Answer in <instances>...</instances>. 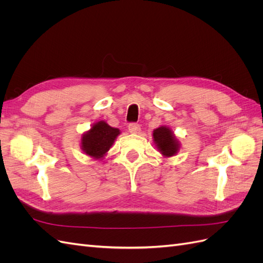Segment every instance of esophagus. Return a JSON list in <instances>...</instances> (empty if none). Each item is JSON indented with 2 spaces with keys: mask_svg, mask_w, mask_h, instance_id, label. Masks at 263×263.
Listing matches in <instances>:
<instances>
[{
  "mask_svg": "<svg viewBox=\"0 0 263 263\" xmlns=\"http://www.w3.org/2000/svg\"><path fill=\"white\" fill-rule=\"evenodd\" d=\"M128 130L132 133V134H138L140 132V126L138 124H135V123H132L128 125Z\"/></svg>",
  "mask_w": 263,
  "mask_h": 263,
  "instance_id": "1",
  "label": "esophagus"
}]
</instances>
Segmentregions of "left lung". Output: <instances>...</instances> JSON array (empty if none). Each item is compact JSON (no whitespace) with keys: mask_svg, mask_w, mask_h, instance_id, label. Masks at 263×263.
Returning a JSON list of instances; mask_svg holds the SVG:
<instances>
[{"mask_svg":"<svg viewBox=\"0 0 263 263\" xmlns=\"http://www.w3.org/2000/svg\"><path fill=\"white\" fill-rule=\"evenodd\" d=\"M153 137L158 150L165 158L173 157L180 150V141L174 136L170 127H158L154 130Z\"/></svg>","mask_w":263,"mask_h":263,"instance_id":"1","label":"left lung"}]
</instances>
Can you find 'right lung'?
<instances>
[{"label": "right lung", "instance_id": "add662e5", "mask_svg": "<svg viewBox=\"0 0 263 263\" xmlns=\"http://www.w3.org/2000/svg\"><path fill=\"white\" fill-rule=\"evenodd\" d=\"M119 134L121 132L118 128L110 127L104 121H99L82 135L81 149L86 156L93 159H103Z\"/></svg>", "mask_w": 263, "mask_h": 263}]
</instances>
